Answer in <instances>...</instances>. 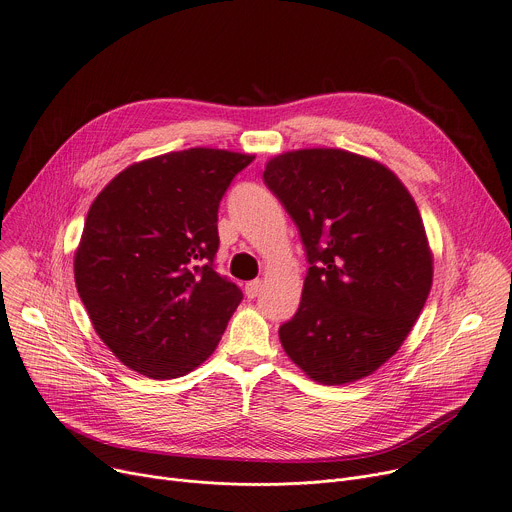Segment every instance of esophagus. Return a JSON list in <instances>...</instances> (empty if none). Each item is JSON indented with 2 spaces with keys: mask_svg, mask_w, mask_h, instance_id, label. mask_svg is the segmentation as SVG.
I'll list each match as a JSON object with an SVG mask.
<instances>
[{
  "mask_svg": "<svg viewBox=\"0 0 512 512\" xmlns=\"http://www.w3.org/2000/svg\"><path fill=\"white\" fill-rule=\"evenodd\" d=\"M261 290H263V282H261V280H253V282H249V284L245 286V294H247L249 298H257V296L261 294Z\"/></svg>",
  "mask_w": 512,
  "mask_h": 512,
  "instance_id": "1",
  "label": "esophagus"
}]
</instances>
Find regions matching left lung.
I'll return each mask as SVG.
<instances>
[{"label": "left lung", "mask_w": 512, "mask_h": 512, "mask_svg": "<svg viewBox=\"0 0 512 512\" xmlns=\"http://www.w3.org/2000/svg\"><path fill=\"white\" fill-rule=\"evenodd\" d=\"M263 179L296 222L308 271L286 355L308 378H367L404 343L433 286V253L410 192L380 161L300 149L267 161Z\"/></svg>", "instance_id": "obj_1"}]
</instances>
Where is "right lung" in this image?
Returning <instances> with one entry per match:
<instances>
[{
	"instance_id": "obj_1",
	"label": "right lung",
	"mask_w": 512,
	"mask_h": 512,
	"mask_svg": "<svg viewBox=\"0 0 512 512\" xmlns=\"http://www.w3.org/2000/svg\"><path fill=\"white\" fill-rule=\"evenodd\" d=\"M255 155L196 147L128 165L89 206L73 269L106 347L153 380L216 349L243 292L214 271L218 206Z\"/></svg>"
}]
</instances>
